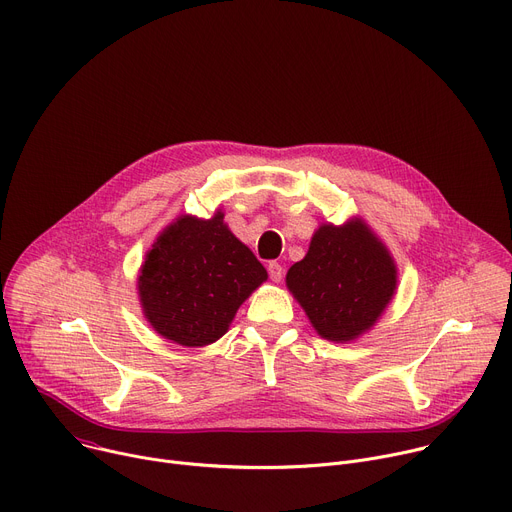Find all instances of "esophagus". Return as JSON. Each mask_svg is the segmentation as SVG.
<instances>
[{
  "instance_id": "34e87169",
  "label": "esophagus",
  "mask_w": 512,
  "mask_h": 512,
  "mask_svg": "<svg viewBox=\"0 0 512 512\" xmlns=\"http://www.w3.org/2000/svg\"><path fill=\"white\" fill-rule=\"evenodd\" d=\"M267 271H269V277H271V280H273L275 284H280V282H282V277H284V269H282V265H280V263L271 261V263H269V267H267Z\"/></svg>"
}]
</instances>
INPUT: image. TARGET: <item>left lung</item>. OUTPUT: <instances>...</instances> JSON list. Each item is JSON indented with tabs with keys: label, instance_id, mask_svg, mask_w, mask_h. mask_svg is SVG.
<instances>
[{
	"label": "left lung",
	"instance_id": "left-lung-1",
	"mask_svg": "<svg viewBox=\"0 0 512 512\" xmlns=\"http://www.w3.org/2000/svg\"><path fill=\"white\" fill-rule=\"evenodd\" d=\"M396 277L386 245L361 218H351L343 226H318L286 284L322 339L347 343L378 322L396 292Z\"/></svg>",
	"mask_w": 512,
	"mask_h": 512
}]
</instances>
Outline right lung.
<instances>
[{
	"label": "right lung",
	"mask_w": 512,
	"mask_h": 512,
	"mask_svg": "<svg viewBox=\"0 0 512 512\" xmlns=\"http://www.w3.org/2000/svg\"><path fill=\"white\" fill-rule=\"evenodd\" d=\"M267 280L265 267L218 210L212 218L179 216L147 253L138 275L145 318L183 347L218 341L239 306Z\"/></svg>",
	"instance_id": "obj_1"
}]
</instances>
